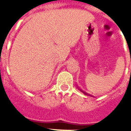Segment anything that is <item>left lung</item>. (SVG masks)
<instances>
[{"label":"left lung","instance_id":"obj_1","mask_svg":"<svg viewBox=\"0 0 131 131\" xmlns=\"http://www.w3.org/2000/svg\"><path fill=\"white\" fill-rule=\"evenodd\" d=\"M80 91H81V92H82V93H83L84 94V95H89V94H88L87 93H86V92H84L83 91H82V90H80Z\"/></svg>","mask_w":131,"mask_h":131}]
</instances>
